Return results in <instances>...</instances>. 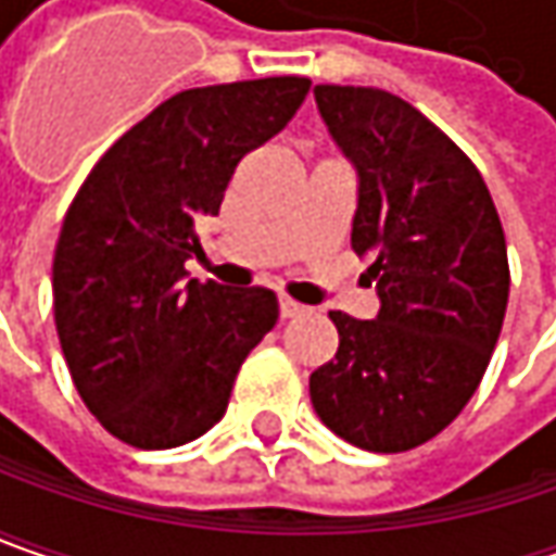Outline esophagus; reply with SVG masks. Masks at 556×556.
Returning a JSON list of instances; mask_svg holds the SVG:
<instances>
[{"label":"esophagus","mask_w":556,"mask_h":556,"mask_svg":"<svg viewBox=\"0 0 556 556\" xmlns=\"http://www.w3.org/2000/svg\"><path fill=\"white\" fill-rule=\"evenodd\" d=\"M304 311H307L304 304L292 302V299H279V317H282V320H292V317H302Z\"/></svg>","instance_id":"esophagus-1"}]
</instances>
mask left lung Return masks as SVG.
<instances>
[{
    "mask_svg": "<svg viewBox=\"0 0 556 556\" xmlns=\"http://www.w3.org/2000/svg\"><path fill=\"white\" fill-rule=\"evenodd\" d=\"M357 167L351 249L374 257L376 320L332 311L336 357L311 374L317 417L351 445L399 454L435 439L492 361L510 267L492 192L426 114L374 86H314Z\"/></svg>",
    "mask_w": 556,
    "mask_h": 556,
    "instance_id": "left-lung-1",
    "label": "left lung"
}]
</instances>
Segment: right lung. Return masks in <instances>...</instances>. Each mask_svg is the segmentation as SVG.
<instances>
[{"label": "right lung", "instance_id": "obj_1", "mask_svg": "<svg viewBox=\"0 0 556 556\" xmlns=\"http://www.w3.org/2000/svg\"><path fill=\"white\" fill-rule=\"evenodd\" d=\"M307 89V77L182 89L77 189L52 261L55 329L80 399L114 439L142 451L199 439L277 324L270 289L186 279L182 264L236 164L292 121Z\"/></svg>", "mask_w": 556, "mask_h": 556}]
</instances>
